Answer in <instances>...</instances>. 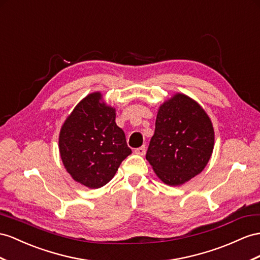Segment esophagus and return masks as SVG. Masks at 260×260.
Segmentation results:
<instances>
[{
	"label": "esophagus",
	"mask_w": 260,
	"mask_h": 260,
	"mask_svg": "<svg viewBox=\"0 0 260 260\" xmlns=\"http://www.w3.org/2000/svg\"><path fill=\"white\" fill-rule=\"evenodd\" d=\"M135 152L137 155H141V156H144L145 152H146V146H142V147H138L135 149Z\"/></svg>",
	"instance_id": "34e87169"
}]
</instances>
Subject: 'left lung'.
Masks as SVG:
<instances>
[{
    "instance_id": "left-lung-1",
    "label": "left lung",
    "mask_w": 260,
    "mask_h": 260,
    "mask_svg": "<svg viewBox=\"0 0 260 260\" xmlns=\"http://www.w3.org/2000/svg\"><path fill=\"white\" fill-rule=\"evenodd\" d=\"M213 146L210 117L196 101L178 93L158 110L146 159L162 182L180 185L205 168Z\"/></svg>"
}]
</instances>
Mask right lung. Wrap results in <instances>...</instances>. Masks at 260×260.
Masks as SVG:
<instances>
[{
	"label": "right lung",
	"instance_id": "add662e5",
	"mask_svg": "<svg viewBox=\"0 0 260 260\" xmlns=\"http://www.w3.org/2000/svg\"><path fill=\"white\" fill-rule=\"evenodd\" d=\"M101 93L85 96L63 123L59 150L64 168L79 183L98 189L114 177L131 155L115 110L101 102Z\"/></svg>",
	"mask_w": 260,
	"mask_h": 260
}]
</instances>
